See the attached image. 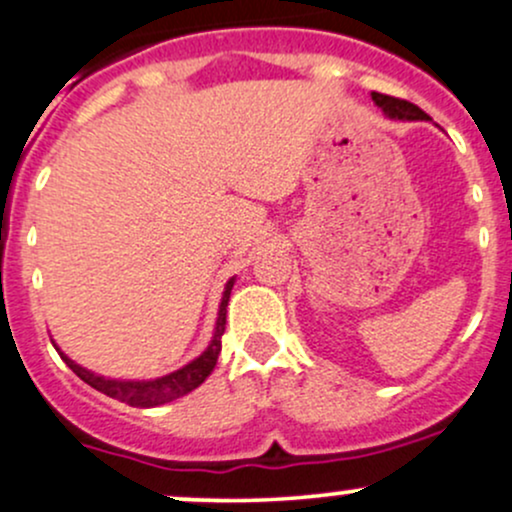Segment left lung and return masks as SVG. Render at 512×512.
<instances>
[{
  "label": "left lung",
  "instance_id": "8db88e82",
  "mask_svg": "<svg viewBox=\"0 0 512 512\" xmlns=\"http://www.w3.org/2000/svg\"><path fill=\"white\" fill-rule=\"evenodd\" d=\"M372 99L376 106H381V109L391 116V119H403V121H425L428 119V114H425L420 106H415L406 99H396V97H389V94H379V92H372Z\"/></svg>",
  "mask_w": 512,
  "mask_h": 512
}]
</instances>
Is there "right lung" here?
<instances>
[{
	"instance_id": "add662e5",
	"label": "right lung",
	"mask_w": 512,
	"mask_h": 512,
	"mask_svg": "<svg viewBox=\"0 0 512 512\" xmlns=\"http://www.w3.org/2000/svg\"><path fill=\"white\" fill-rule=\"evenodd\" d=\"M230 289H233V279L226 284V291H223V301H221V311H218V323H216V335H213V342L209 345V350L204 352L201 357H196L194 362H189L187 367L177 369V372L162 376V379L155 381H111L104 379V376H97L87 369H82L80 364L72 362L70 357H65L60 352V357L65 359L67 367L72 369L84 384H89L92 389H97L106 396L116 398V401L128 403L133 408H153L160 406V403L174 401V398L184 396V393L194 391L196 386L204 384L206 376L213 372L218 362V352H221V338L226 333V306L230 299Z\"/></svg>"
}]
</instances>
